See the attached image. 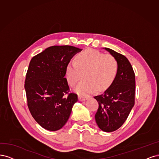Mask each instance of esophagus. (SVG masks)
<instances>
[{
	"label": "esophagus",
	"mask_w": 159,
	"mask_h": 159,
	"mask_svg": "<svg viewBox=\"0 0 159 159\" xmlns=\"http://www.w3.org/2000/svg\"><path fill=\"white\" fill-rule=\"evenodd\" d=\"M86 99H87V98H86V97L79 96V101H84V100H86Z\"/></svg>",
	"instance_id": "esophagus-1"
}]
</instances>
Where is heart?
Returning a JSON list of instances; mask_svg holds the SVG:
<instances>
[{
    "mask_svg": "<svg viewBox=\"0 0 159 159\" xmlns=\"http://www.w3.org/2000/svg\"><path fill=\"white\" fill-rule=\"evenodd\" d=\"M118 68L114 56L87 49L76 55L75 62L70 61L67 64L65 76L71 87L75 86L83 76L84 80L75 91L80 95L87 96L96 90L102 92L110 88L116 80Z\"/></svg>",
    "mask_w": 159,
    "mask_h": 159,
    "instance_id": "b5f03b06",
    "label": "heart"
}]
</instances>
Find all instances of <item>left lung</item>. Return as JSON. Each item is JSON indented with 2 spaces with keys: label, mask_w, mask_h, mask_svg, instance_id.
Returning <instances> with one entry per match:
<instances>
[{
  "label": "left lung",
  "mask_w": 159,
  "mask_h": 159,
  "mask_svg": "<svg viewBox=\"0 0 159 159\" xmlns=\"http://www.w3.org/2000/svg\"><path fill=\"white\" fill-rule=\"evenodd\" d=\"M104 49L116 59L119 68L110 88L94 96L99 104L95 120L100 129L112 132L124 124L134 106L135 77L131 63L124 55L109 48Z\"/></svg>",
  "instance_id": "8db88e82"
}]
</instances>
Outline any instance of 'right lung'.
Returning <instances> with one entry per match:
<instances>
[{
	"instance_id": "right-lung-1",
	"label": "right lung",
	"mask_w": 159,
	"mask_h": 159,
	"mask_svg": "<svg viewBox=\"0 0 159 159\" xmlns=\"http://www.w3.org/2000/svg\"><path fill=\"white\" fill-rule=\"evenodd\" d=\"M82 49L70 45H55L31 59L24 88L28 106L34 120L44 129L57 131L68 121L77 94L69 93L65 69Z\"/></svg>"
}]
</instances>
